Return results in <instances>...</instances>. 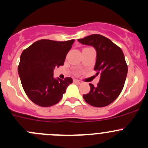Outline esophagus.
<instances>
[{"mask_svg":"<svg viewBox=\"0 0 148 148\" xmlns=\"http://www.w3.org/2000/svg\"><path fill=\"white\" fill-rule=\"evenodd\" d=\"M74 82H75L76 83H77V84H82V81H80V80L79 79H74Z\"/></svg>","mask_w":148,"mask_h":148,"instance_id":"34e87169","label":"esophagus"}]
</instances>
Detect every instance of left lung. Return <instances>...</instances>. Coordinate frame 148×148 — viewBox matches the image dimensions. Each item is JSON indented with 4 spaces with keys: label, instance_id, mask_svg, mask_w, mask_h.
Masks as SVG:
<instances>
[{
    "label": "left lung",
    "instance_id": "1",
    "mask_svg": "<svg viewBox=\"0 0 148 148\" xmlns=\"http://www.w3.org/2000/svg\"><path fill=\"white\" fill-rule=\"evenodd\" d=\"M78 41L95 48L97 59L94 70L97 71L96 75H100L97 86L90 84V92L83 95V97L94 107L108 106L122 91L127 75L128 67L122 50L101 34H91Z\"/></svg>",
    "mask_w": 148,
    "mask_h": 148
}]
</instances>
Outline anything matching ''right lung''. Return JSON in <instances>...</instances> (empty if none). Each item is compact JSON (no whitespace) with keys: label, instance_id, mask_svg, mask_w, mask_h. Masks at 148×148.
Masks as SVG:
<instances>
[{"label":"right lung","instance_id":"obj_1","mask_svg":"<svg viewBox=\"0 0 148 148\" xmlns=\"http://www.w3.org/2000/svg\"><path fill=\"white\" fill-rule=\"evenodd\" d=\"M74 40L54 41L40 40L24 50L18 72L24 92L34 103L50 107L58 103L73 79L53 78L56 67L64 65Z\"/></svg>","mask_w":148,"mask_h":148}]
</instances>
